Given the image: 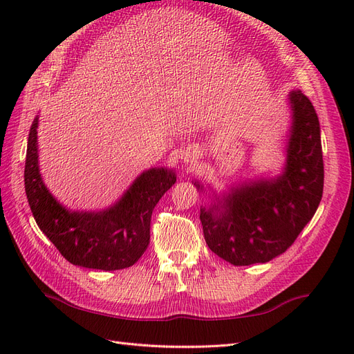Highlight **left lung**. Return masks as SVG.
<instances>
[{"instance_id":"left-lung-1","label":"left lung","mask_w":354,"mask_h":354,"mask_svg":"<svg viewBox=\"0 0 354 354\" xmlns=\"http://www.w3.org/2000/svg\"><path fill=\"white\" fill-rule=\"evenodd\" d=\"M294 125L285 173L234 189L221 207L201 208L208 248L234 266L267 263L285 252L312 220L324 194V158L316 111L292 91Z\"/></svg>"}]
</instances>
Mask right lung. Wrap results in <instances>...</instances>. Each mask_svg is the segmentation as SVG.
<instances>
[{"label": "right lung", "instance_id": "1", "mask_svg": "<svg viewBox=\"0 0 354 354\" xmlns=\"http://www.w3.org/2000/svg\"><path fill=\"white\" fill-rule=\"evenodd\" d=\"M38 120L30 127L25 162V190L38 227L65 259L97 270L133 266L151 242L152 212L176 183L173 171L149 169L116 205L103 212H69L55 201L38 171Z\"/></svg>", "mask_w": 354, "mask_h": 354}]
</instances>
